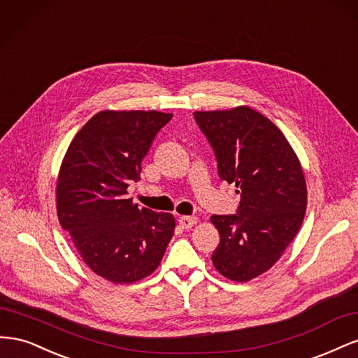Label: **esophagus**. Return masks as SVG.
I'll return each mask as SVG.
<instances>
[{
  "label": "esophagus",
  "instance_id": "34e87169",
  "mask_svg": "<svg viewBox=\"0 0 358 358\" xmlns=\"http://www.w3.org/2000/svg\"><path fill=\"white\" fill-rule=\"evenodd\" d=\"M179 224H180L182 229L188 230V229H191L192 225L197 224V218H196V216H180Z\"/></svg>",
  "mask_w": 358,
  "mask_h": 358
}]
</instances>
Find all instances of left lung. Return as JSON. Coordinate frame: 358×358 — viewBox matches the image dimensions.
Listing matches in <instances>:
<instances>
[{"label": "left lung", "mask_w": 358, "mask_h": 358, "mask_svg": "<svg viewBox=\"0 0 358 358\" xmlns=\"http://www.w3.org/2000/svg\"><path fill=\"white\" fill-rule=\"evenodd\" d=\"M218 161L222 180L236 183V215H212L221 242L212 255L218 272L248 282L267 272L305 218L308 191L300 161L282 131L248 106L194 112Z\"/></svg>", "instance_id": "8db88e82"}]
</instances>
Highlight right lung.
<instances>
[{
  "label": "right lung",
  "mask_w": 358,
  "mask_h": 358,
  "mask_svg": "<svg viewBox=\"0 0 358 358\" xmlns=\"http://www.w3.org/2000/svg\"><path fill=\"white\" fill-rule=\"evenodd\" d=\"M171 113L103 110L74 136L57 183L61 227L94 273L133 284L159 266L175 216L138 208L127 197L142 161Z\"/></svg>",
  "instance_id": "obj_1"
}]
</instances>
